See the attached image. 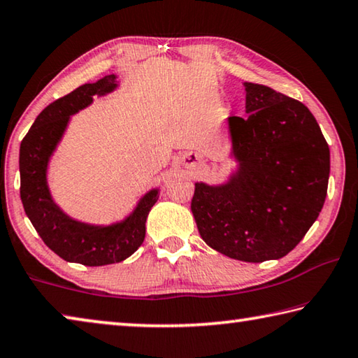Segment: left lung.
Segmentation results:
<instances>
[{
	"instance_id": "8db88e82",
	"label": "left lung",
	"mask_w": 358,
	"mask_h": 358,
	"mask_svg": "<svg viewBox=\"0 0 358 358\" xmlns=\"http://www.w3.org/2000/svg\"><path fill=\"white\" fill-rule=\"evenodd\" d=\"M248 117H229L237 171L222 185L196 183L191 211L202 240L243 262L281 259L324 207L330 150L300 101L245 82Z\"/></svg>"
}]
</instances>
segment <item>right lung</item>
<instances>
[{"label":"right lung","instance_id":"obj_1","mask_svg":"<svg viewBox=\"0 0 358 358\" xmlns=\"http://www.w3.org/2000/svg\"><path fill=\"white\" fill-rule=\"evenodd\" d=\"M117 87V76L110 74L76 88L47 106L20 143L23 208L44 243L68 262L101 266L128 259L143 243L145 222L151 207L159 199V189L155 187L145 194L123 221L110 226H94L66 215L48 189V161L68 128L71 115L92 104L93 96L112 93Z\"/></svg>","mask_w":358,"mask_h":358}]
</instances>
